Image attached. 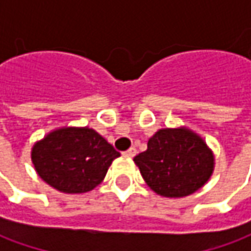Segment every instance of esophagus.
<instances>
[{"instance_id": "esophagus-1", "label": "esophagus", "mask_w": 251, "mask_h": 251, "mask_svg": "<svg viewBox=\"0 0 251 251\" xmlns=\"http://www.w3.org/2000/svg\"><path fill=\"white\" fill-rule=\"evenodd\" d=\"M135 153H137V150H135V148H130V150L126 151L123 155L127 156V158H132V156H135Z\"/></svg>"}]
</instances>
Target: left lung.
I'll return each instance as SVG.
<instances>
[{
    "instance_id": "8db88e82",
    "label": "left lung",
    "mask_w": 251,
    "mask_h": 251,
    "mask_svg": "<svg viewBox=\"0 0 251 251\" xmlns=\"http://www.w3.org/2000/svg\"><path fill=\"white\" fill-rule=\"evenodd\" d=\"M147 184L156 194L186 197L208 181L214 155L201 137L187 128H163L148 141V150L134 158Z\"/></svg>"
}]
</instances>
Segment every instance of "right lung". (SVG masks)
Returning <instances> with one entry per match:
<instances>
[{
    "mask_svg": "<svg viewBox=\"0 0 251 251\" xmlns=\"http://www.w3.org/2000/svg\"><path fill=\"white\" fill-rule=\"evenodd\" d=\"M119 156L120 152L88 127L53 131L32 150L37 175L68 194L86 193L100 184L111 162Z\"/></svg>",
    "mask_w": 251,
    "mask_h": 251,
    "instance_id": "add662e5",
    "label": "right lung"
}]
</instances>
